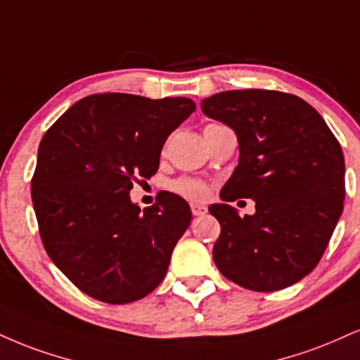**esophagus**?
Listing matches in <instances>:
<instances>
[{
	"label": "esophagus",
	"mask_w": 360,
	"mask_h": 360,
	"mask_svg": "<svg viewBox=\"0 0 360 360\" xmlns=\"http://www.w3.org/2000/svg\"><path fill=\"white\" fill-rule=\"evenodd\" d=\"M191 211L194 216H205L207 213V207L205 205H198V202H193Z\"/></svg>",
	"instance_id": "34e87169"
}]
</instances>
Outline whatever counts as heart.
<instances>
[{"label": "heart", "instance_id": "1", "mask_svg": "<svg viewBox=\"0 0 360 360\" xmlns=\"http://www.w3.org/2000/svg\"><path fill=\"white\" fill-rule=\"evenodd\" d=\"M176 193L183 194L184 198L189 199H201L206 196V186L201 181L193 179V177H181L172 184Z\"/></svg>", "mask_w": 360, "mask_h": 360}]
</instances>
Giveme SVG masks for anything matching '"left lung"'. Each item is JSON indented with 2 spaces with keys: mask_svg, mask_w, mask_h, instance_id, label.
<instances>
[{
  "mask_svg": "<svg viewBox=\"0 0 360 360\" xmlns=\"http://www.w3.org/2000/svg\"><path fill=\"white\" fill-rule=\"evenodd\" d=\"M201 110L236 132L240 159L223 202L210 213L221 224L213 259L228 280L255 292L297 283L317 266L344 210L342 147L310 103L276 90H228ZM251 197L257 211L241 219L227 205Z\"/></svg>",
  "mask_w": 360,
  "mask_h": 360,
  "instance_id": "1",
  "label": "left lung"
}]
</instances>
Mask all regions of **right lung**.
Here are the masks:
<instances>
[{
	"label": "right lung",
	"instance_id": "right-lung-1",
	"mask_svg": "<svg viewBox=\"0 0 360 360\" xmlns=\"http://www.w3.org/2000/svg\"><path fill=\"white\" fill-rule=\"evenodd\" d=\"M194 110L186 97L95 94L43 136L32 179L40 236L51 262L89 297L129 304L166 276L191 223L189 205L167 193L141 211L129 191L158 172L169 134Z\"/></svg>",
	"mask_w": 360,
	"mask_h": 360
}]
</instances>
